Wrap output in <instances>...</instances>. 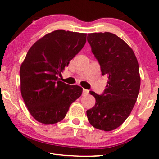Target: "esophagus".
<instances>
[{
  "label": "esophagus",
  "instance_id": "obj_1",
  "mask_svg": "<svg viewBox=\"0 0 159 159\" xmlns=\"http://www.w3.org/2000/svg\"><path fill=\"white\" fill-rule=\"evenodd\" d=\"M89 90L85 89H83V95H84V96H86V95L89 94Z\"/></svg>",
  "mask_w": 159,
  "mask_h": 159
}]
</instances>
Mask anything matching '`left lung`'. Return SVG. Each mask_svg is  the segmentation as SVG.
<instances>
[{
    "label": "left lung",
    "instance_id": "8db88e82",
    "mask_svg": "<svg viewBox=\"0 0 159 159\" xmlns=\"http://www.w3.org/2000/svg\"><path fill=\"white\" fill-rule=\"evenodd\" d=\"M87 40L102 75L108 78L102 94L90 91L96 103L86 111L88 120L96 129L110 131L125 121L136 102L141 85L139 63L133 50L116 35L93 33Z\"/></svg>",
    "mask_w": 159,
    "mask_h": 159
}]
</instances>
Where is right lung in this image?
<instances>
[{"mask_svg":"<svg viewBox=\"0 0 159 159\" xmlns=\"http://www.w3.org/2000/svg\"><path fill=\"white\" fill-rule=\"evenodd\" d=\"M86 42V34L57 30L30 47L20 68V92L28 111L43 124L65 118L70 106L82 93L58 76Z\"/></svg>","mask_w":159,"mask_h":159,"instance_id":"1","label":"right lung"}]
</instances>
